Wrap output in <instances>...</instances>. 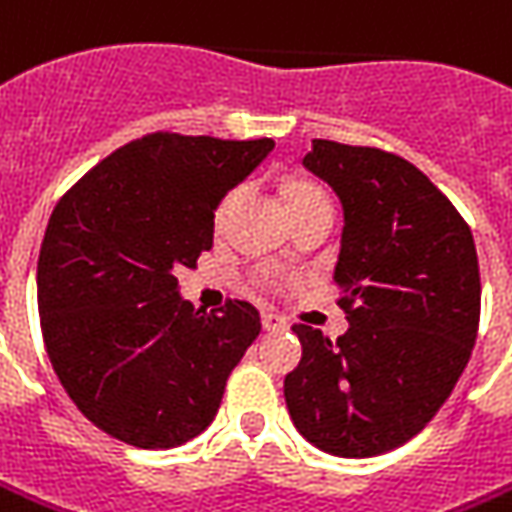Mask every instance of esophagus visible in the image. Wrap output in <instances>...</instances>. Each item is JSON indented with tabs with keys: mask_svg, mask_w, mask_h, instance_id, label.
Returning <instances> with one entry per match:
<instances>
[{
	"mask_svg": "<svg viewBox=\"0 0 512 512\" xmlns=\"http://www.w3.org/2000/svg\"><path fill=\"white\" fill-rule=\"evenodd\" d=\"M263 328H266V330H283L285 319H283V316L274 314V311H263Z\"/></svg>",
	"mask_w": 512,
	"mask_h": 512,
	"instance_id": "1",
	"label": "esophagus"
}]
</instances>
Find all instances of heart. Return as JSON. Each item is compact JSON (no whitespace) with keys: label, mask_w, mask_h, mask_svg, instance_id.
Listing matches in <instances>:
<instances>
[{"label":"heart","mask_w":512,"mask_h":512,"mask_svg":"<svg viewBox=\"0 0 512 512\" xmlns=\"http://www.w3.org/2000/svg\"><path fill=\"white\" fill-rule=\"evenodd\" d=\"M238 201H241V190H238V187H232V190H227L224 196L218 198L215 212H212V224H215V229L227 227L232 212L238 207ZM285 201H288V207H291V215H300V212L311 210V207H328L330 204L328 193H325L316 182H308V179H294V182L285 184ZM277 283H280L277 274H263V285H266V288H274Z\"/></svg>","instance_id":"b5f03b06"}]
</instances>
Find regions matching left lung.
I'll return each mask as SVG.
<instances>
[{
	"mask_svg": "<svg viewBox=\"0 0 512 512\" xmlns=\"http://www.w3.org/2000/svg\"><path fill=\"white\" fill-rule=\"evenodd\" d=\"M302 165L342 198L333 280L350 328L330 342L294 325L302 358L285 375V403L316 448L375 457L426 429L471 358L482 302L474 235L403 156L314 139Z\"/></svg>",
	"mask_w": 512,
	"mask_h": 512,
	"instance_id": "8db88e82",
	"label": "left lung"
}]
</instances>
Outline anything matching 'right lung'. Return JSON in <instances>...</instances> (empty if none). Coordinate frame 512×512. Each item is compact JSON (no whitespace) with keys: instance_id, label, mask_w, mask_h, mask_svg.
I'll use <instances>...</instances> for the list:
<instances>
[{"instance_id":"right-lung-1","label":"right lung","mask_w":512,"mask_h":512,"mask_svg":"<svg viewBox=\"0 0 512 512\" xmlns=\"http://www.w3.org/2000/svg\"><path fill=\"white\" fill-rule=\"evenodd\" d=\"M274 139L154 131L66 190L38 252L41 336L61 387L97 429L137 448L198 437L260 333L252 302L201 311L179 266L212 249V210Z\"/></svg>"}]
</instances>
